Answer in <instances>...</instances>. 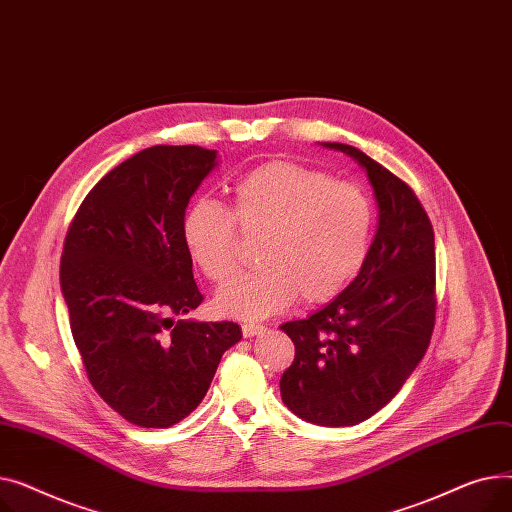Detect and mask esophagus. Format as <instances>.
<instances>
[{
  "instance_id": "obj_1",
  "label": "esophagus",
  "mask_w": 512,
  "mask_h": 512,
  "mask_svg": "<svg viewBox=\"0 0 512 512\" xmlns=\"http://www.w3.org/2000/svg\"><path fill=\"white\" fill-rule=\"evenodd\" d=\"M263 332H265V326H261V324H242V336L245 338H253Z\"/></svg>"
}]
</instances>
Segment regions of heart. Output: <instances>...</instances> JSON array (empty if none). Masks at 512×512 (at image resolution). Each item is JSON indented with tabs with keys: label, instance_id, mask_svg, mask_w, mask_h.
Listing matches in <instances>:
<instances>
[{
	"label": "heart",
	"instance_id": "heart-1",
	"mask_svg": "<svg viewBox=\"0 0 512 512\" xmlns=\"http://www.w3.org/2000/svg\"><path fill=\"white\" fill-rule=\"evenodd\" d=\"M263 232L257 270L238 274L215 297L224 315L263 319L301 299L326 303L363 267L373 205L359 186L297 161L274 159L232 184V207L199 197L182 215V242L211 282L238 261V229Z\"/></svg>",
	"mask_w": 512,
	"mask_h": 512
}]
</instances>
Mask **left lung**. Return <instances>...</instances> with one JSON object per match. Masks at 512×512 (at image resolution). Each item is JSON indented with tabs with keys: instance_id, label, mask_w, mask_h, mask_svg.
I'll use <instances>...</instances> for the list:
<instances>
[{
	"instance_id": "1",
	"label": "left lung",
	"mask_w": 512,
	"mask_h": 512,
	"mask_svg": "<svg viewBox=\"0 0 512 512\" xmlns=\"http://www.w3.org/2000/svg\"><path fill=\"white\" fill-rule=\"evenodd\" d=\"M324 147L367 172L380 207L378 232L359 276L330 305L280 326L294 342L280 394L303 421L342 427L386 407L423 359L436 324V245L407 182L357 147Z\"/></svg>"
}]
</instances>
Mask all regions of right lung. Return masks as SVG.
<instances>
[{"mask_svg":"<svg viewBox=\"0 0 512 512\" xmlns=\"http://www.w3.org/2000/svg\"><path fill=\"white\" fill-rule=\"evenodd\" d=\"M218 153L155 145L107 172L64 240L60 284L95 392L139 427H170L205 398L234 321H193L203 301L182 242V215Z\"/></svg>","mask_w":512,"mask_h":512,"instance_id":"obj_1","label":"right lung"}]
</instances>
